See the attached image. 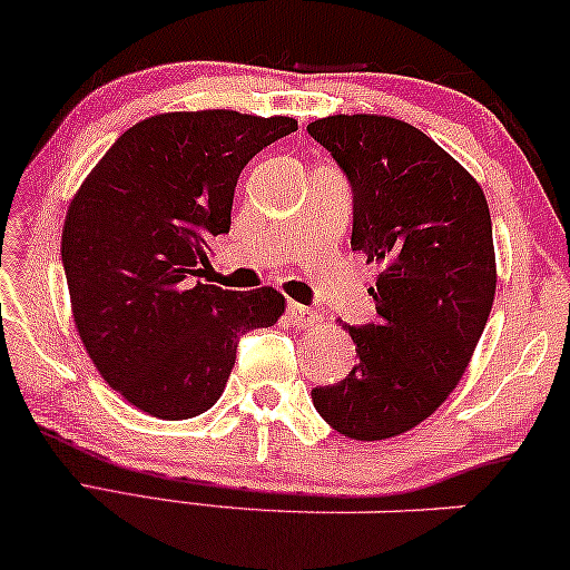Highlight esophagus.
<instances>
[{
	"instance_id": "1",
	"label": "esophagus",
	"mask_w": 570,
	"mask_h": 570,
	"mask_svg": "<svg viewBox=\"0 0 570 570\" xmlns=\"http://www.w3.org/2000/svg\"><path fill=\"white\" fill-rule=\"evenodd\" d=\"M320 316L316 312H312L308 306H301V303H287V322L293 324V327H308V324H314Z\"/></svg>"
}]
</instances>
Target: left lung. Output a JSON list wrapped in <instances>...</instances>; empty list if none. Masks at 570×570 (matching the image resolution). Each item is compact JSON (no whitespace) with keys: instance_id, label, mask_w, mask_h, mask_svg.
Listing matches in <instances>:
<instances>
[{"instance_id":"1","label":"left lung","mask_w":570,"mask_h":570,"mask_svg":"<svg viewBox=\"0 0 570 570\" xmlns=\"http://www.w3.org/2000/svg\"><path fill=\"white\" fill-rule=\"evenodd\" d=\"M353 188V250L380 267L376 322L345 327L358 364L314 409L351 440L430 419L461 382L492 312L498 264L484 190L442 146L384 115L308 125Z\"/></svg>"}]
</instances>
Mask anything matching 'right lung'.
<instances>
[{
    "label": "right lung",
    "instance_id": "right-lung-1",
    "mask_svg": "<svg viewBox=\"0 0 570 570\" xmlns=\"http://www.w3.org/2000/svg\"><path fill=\"white\" fill-rule=\"evenodd\" d=\"M293 130V117L233 109L146 117L72 196L62 230L72 320L105 382L149 416L212 409L238 337L285 314L275 287L222 291L198 275L230 230L240 169Z\"/></svg>",
    "mask_w": 570,
    "mask_h": 570
}]
</instances>
